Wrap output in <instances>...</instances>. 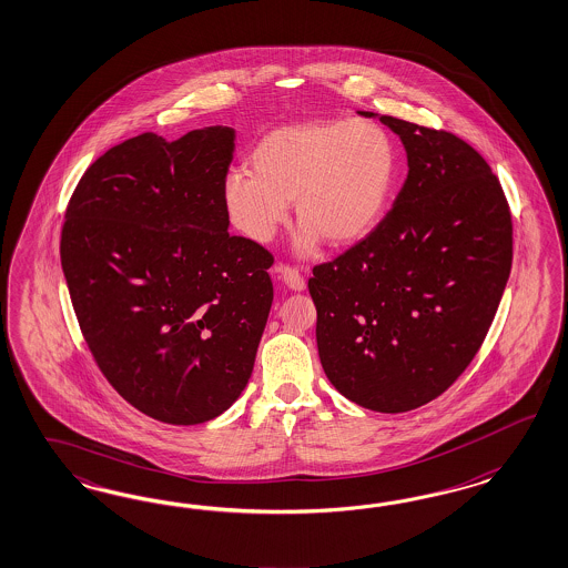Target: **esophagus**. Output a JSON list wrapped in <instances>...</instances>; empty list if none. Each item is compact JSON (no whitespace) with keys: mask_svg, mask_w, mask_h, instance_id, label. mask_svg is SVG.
Returning <instances> with one entry per match:
<instances>
[{"mask_svg":"<svg viewBox=\"0 0 568 568\" xmlns=\"http://www.w3.org/2000/svg\"><path fill=\"white\" fill-rule=\"evenodd\" d=\"M280 277H282V282H284L291 291H305V277L301 276V272H298L296 267L284 265V267L280 270Z\"/></svg>","mask_w":568,"mask_h":568,"instance_id":"obj_1","label":"esophagus"}]
</instances>
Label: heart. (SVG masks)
I'll list each match as a JSON object with an SVG mask.
<instances>
[{"label":"heart","instance_id":"heart-1","mask_svg":"<svg viewBox=\"0 0 568 568\" xmlns=\"http://www.w3.org/2000/svg\"><path fill=\"white\" fill-rule=\"evenodd\" d=\"M251 170H230L222 201L232 226L270 243L294 203L301 248L315 239L346 246L365 239L388 207L396 149L372 120L313 118L265 132L251 149Z\"/></svg>","mask_w":568,"mask_h":568}]
</instances>
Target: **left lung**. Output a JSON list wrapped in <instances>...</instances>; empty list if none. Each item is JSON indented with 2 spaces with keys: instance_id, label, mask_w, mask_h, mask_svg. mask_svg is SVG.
Instances as JSON below:
<instances>
[{
  "instance_id": "left-lung-1",
  "label": "left lung",
  "mask_w": 568,
  "mask_h": 568,
  "mask_svg": "<svg viewBox=\"0 0 568 568\" xmlns=\"http://www.w3.org/2000/svg\"><path fill=\"white\" fill-rule=\"evenodd\" d=\"M379 120L400 136L408 176L365 239L313 267L308 292L334 388L369 410L405 413L450 388L486 341L513 265V217L469 143Z\"/></svg>"
}]
</instances>
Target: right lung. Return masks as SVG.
Returning <instances> with one entry per match:
<instances>
[{"instance_id":"1","label":"right lung","mask_w":568,"mask_h":568,"mask_svg":"<svg viewBox=\"0 0 568 568\" xmlns=\"http://www.w3.org/2000/svg\"><path fill=\"white\" fill-rule=\"evenodd\" d=\"M227 126L168 143L143 132L87 168L60 257L82 336L141 413L195 425L243 392L267 322L274 255L227 234Z\"/></svg>"}]
</instances>
